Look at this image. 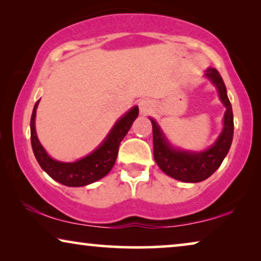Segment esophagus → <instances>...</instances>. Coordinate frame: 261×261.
<instances>
[{
    "label": "esophagus",
    "mask_w": 261,
    "mask_h": 261,
    "mask_svg": "<svg viewBox=\"0 0 261 261\" xmlns=\"http://www.w3.org/2000/svg\"><path fill=\"white\" fill-rule=\"evenodd\" d=\"M151 104H150V102H147V100H142L141 103H139V110H141V114L142 115H147L149 114V112L151 111Z\"/></svg>",
    "instance_id": "obj_1"
}]
</instances>
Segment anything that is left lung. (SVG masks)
I'll list each match as a JSON object with an SVG mask.
<instances>
[{"mask_svg":"<svg viewBox=\"0 0 261 261\" xmlns=\"http://www.w3.org/2000/svg\"><path fill=\"white\" fill-rule=\"evenodd\" d=\"M205 76L216 85L221 102L226 108L224 115V129L215 145L203 152H185L171 147L163 136L158 124L151 119L153 131V157L159 168L174 179L186 182L205 180L221 165L230 150L233 139V112L226 88L220 73L215 68L206 70Z\"/></svg>","mask_w":261,"mask_h":261,"instance_id":"left-lung-1","label":"left lung"}]
</instances>
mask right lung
Wrapping results in <instances>:
<instances>
[{
	"label": "right lung",
	"mask_w": 261,
	"mask_h": 261,
	"mask_svg": "<svg viewBox=\"0 0 261 261\" xmlns=\"http://www.w3.org/2000/svg\"><path fill=\"white\" fill-rule=\"evenodd\" d=\"M38 102L40 99L35 104L30 119V138L35 157L41 168L53 179L63 185L73 186V188L91 184L110 172L117 159L119 144L130 130L134 120L138 117L139 112L137 107L132 108L115 124L106 141L92 153L75 163H62L50 158L37 138L36 130H35V117H36Z\"/></svg>",
	"instance_id": "obj_1"
}]
</instances>
